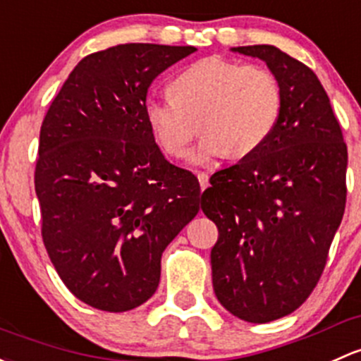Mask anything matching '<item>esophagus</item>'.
I'll list each match as a JSON object with an SVG mask.
<instances>
[{"label":"esophagus","instance_id":"1","mask_svg":"<svg viewBox=\"0 0 361 361\" xmlns=\"http://www.w3.org/2000/svg\"><path fill=\"white\" fill-rule=\"evenodd\" d=\"M197 180H199L200 183V188H207V185H209V176H207V173H202V171H199L197 173Z\"/></svg>","mask_w":361,"mask_h":361}]
</instances>
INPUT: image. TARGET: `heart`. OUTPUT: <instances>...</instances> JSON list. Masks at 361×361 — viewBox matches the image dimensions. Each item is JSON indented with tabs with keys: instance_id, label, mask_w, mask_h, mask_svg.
<instances>
[{
	"instance_id": "1",
	"label": "heart",
	"mask_w": 361,
	"mask_h": 361,
	"mask_svg": "<svg viewBox=\"0 0 361 361\" xmlns=\"http://www.w3.org/2000/svg\"><path fill=\"white\" fill-rule=\"evenodd\" d=\"M173 94L145 102V121L159 149L180 157L195 135L188 162L207 166L226 155L245 159L257 152L279 124L282 90L263 66L207 56L185 67L171 82Z\"/></svg>"
}]
</instances>
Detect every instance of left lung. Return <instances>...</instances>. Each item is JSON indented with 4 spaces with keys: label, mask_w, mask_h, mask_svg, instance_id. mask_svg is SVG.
<instances>
[{
    "label": "left lung",
    "mask_w": 361,
    "mask_h": 361,
    "mask_svg": "<svg viewBox=\"0 0 361 361\" xmlns=\"http://www.w3.org/2000/svg\"><path fill=\"white\" fill-rule=\"evenodd\" d=\"M261 59L282 90V114L259 150L211 176L202 211L218 226L212 287L231 314L267 324L298 310L320 280L346 207L348 149L317 74L271 44Z\"/></svg>",
    "instance_id": "8db88e82"
}]
</instances>
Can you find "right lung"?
Returning a JSON list of instances; mask_svg holds the SVG:
<instances>
[{
	"label": "right lung",
	"mask_w": 361,
	"mask_h": 361,
	"mask_svg": "<svg viewBox=\"0 0 361 361\" xmlns=\"http://www.w3.org/2000/svg\"><path fill=\"white\" fill-rule=\"evenodd\" d=\"M195 50L128 43L91 53L41 124L34 187L44 247L67 289L97 310L150 299L162 252L199 212V181L166 161L145 121L152 81Z\"/></svg>",
	"instance_id": "right-lung-1"
}]
</instances>
